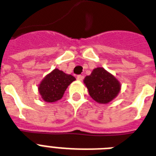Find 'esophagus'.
Returning <instances> with one entry per match:
<instances>
[{"mask_svg": "<svg viewBox=\"0 0 156 156\" xmlns=\"http://www.w3.org/2000/svg\"><path fill=\"white\" fill-rule=\"evenodd\" d=\"M76 79L78 80H80V81H81V80H83V79H84V76H81V75H79V76H77Z\"/></svg>", "mask_w": 156, "mask_h": 156, "instance_id": "obj_1", "label": "esophagus"}]
</instances>
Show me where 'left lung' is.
<instances>
[{
    "label": "left lung",
    "mask_w": 156,
    "mask_h": 156,
    "mask_svg": "<svg viewBox=\"0 0 156 156\" xmlns=\"http://www.w3.org/2000/svg\"><path fill=\"white\" fill-rule=\"evenodd\" d=\"M84 84L93 99L100 104H107L117 97L121 89L119 81L105 70L97 67L84 80Z\"/></svg>",
    "instance_id": "left-lung-1"
}]
</instances>
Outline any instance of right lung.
<instances>
[{"label": "right lung", "mask_w": 156, "mask_h": 156, "mask_svg": "<svg viewBox=\"0 0 156 156\" xmlns=\"http://www.w3.org/2000/svg\"><path fill=\"white\" fill-rule=\"evenodd\" d=\"M76 78L72 75L55 68L43 78L38 86V91L44 102H57L62 98L67 87Z\"/></svg>", "instance_id": "obj_1"}]
</instances>
